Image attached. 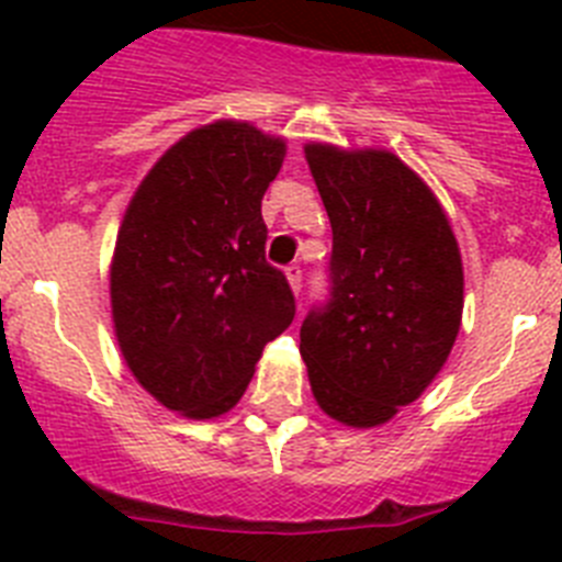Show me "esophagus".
<instances>
[{
  "label": "esophagus",
  "mask_w": 562,
  "mask_h": 562,
  "mask_svg": "<svg viewBox=\"0 0 562 562\" xmlns=\"http://www.w3.org/2000/svg\"><path fill=\"white\" fill-rule=\"evenodd\" d=\"M286 281H290L292 292H301V286H304V270H301V265H290L286 267Z\"/></svg>",
  "instance_id": "1"
}]
</instances>
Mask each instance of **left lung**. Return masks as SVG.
<instances>
[{
  "label": "left lung",
  "mask_w": 562,
  "mask_h": 562,
  "mask_svg": "<svg viewBox=\"0 0 562 562\" xmlns=\"http://www.w3.org/2000/svg\"><path fill=\"white\" fill-rule=\"evenodd\" d=\"M304 151L331 222V286L301 326V357L331 419L374 428L419 400L453 349L461 252L434 191L396 154Z\"/></svg>",
  "instance_id": "left-lung-1"
}]
</instances>
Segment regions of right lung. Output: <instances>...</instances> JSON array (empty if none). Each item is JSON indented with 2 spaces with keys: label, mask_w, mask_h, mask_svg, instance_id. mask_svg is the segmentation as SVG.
<instances>
[{
  "label": "right lung",
  "mask_w": 562,
  "mask_h": 562,
  "mask_svg": "<svg viewBox=\"0 0 562 562\" xmlns=\"http://www.w3.org/2000/svg\"><path fill=\"white\" fill-rule=\"evenodd\" d=\"M284 151L250 123L216 121L173 143L128 202L109 272L114 335L168 411H231L295 317L286 276L267 265L261 220Z\"/></svg>",
  "instance_id": "add662e5"
}]
</instances>
